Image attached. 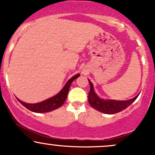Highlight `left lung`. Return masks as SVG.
Instances as JSON below:
<instances>
[{"mask_svg":"<svg viewBox=\"0 0 155 155\" xmlns=\"http://www.w3.org/2000/svg\"><path fill=\"white\" fill-rule=\"evenodd\" d=\"M88 82L90 83L91 86L90 91L88 93V97H87L89 104L91 105V107L94 108V109L105 114H115L117 113V112H121V111L129 107L132 103H134L136 101V99L138 97L139 94H139L135 97L128 100V101H115V100L101 99L94 92L93 84L91 82L89 79Z\"/></svg>","mask_w":155,"mask_h":155,"instance_id":"obj_1","label":"left lung"}]
</instances>
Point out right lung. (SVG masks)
I'll return each mask as SVG.
<instances>
[{
	"instance_id": "1",
	"label": "right lung",
	"mask_w": 155,
	"mask_h": 155,
	"mask_svg": "<svg viewBox=\"0 0 155 155\" xmlns=\"http://www.w3.org/2000/svg\"><path fill=\"white\" fill-rule=\"evenodd\" d=\"M79 76H80V74L75 75L71 79H69L68 82L65 84L64 86L61 91L58 94L54 95L52 97L48 98V99L44 101H42L40 103H37V104H27V103L22 102L21 101L18 100V98L17 99L25 107H26L28 109L34 112L43 113V112H51V111L54 110V109H58V108L61 107L63 105L64 103L65 102L67 99L69 89H70L71 83L74 79L79 77Z\"/></svg>"
}]
</instances>
